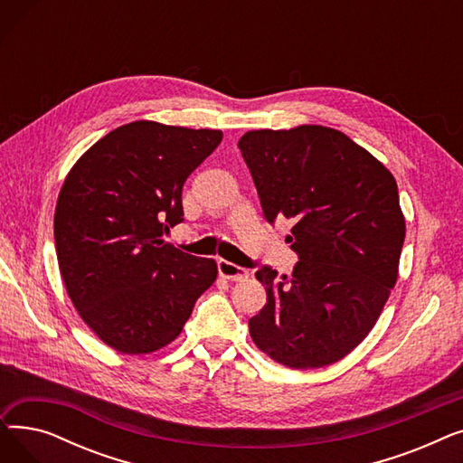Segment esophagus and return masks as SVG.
Segmentation results:
<instances>
[{
	"mask_svg": "<svg viewBox=\"0 0 463 463\" xmlns=\"http://www.w3.org/2000/svg\"><path fill=\"white\" fill-rule=\"evenodd\" d=\"M217 270H219V276L225 279H231V281H244L250 276V270L241 269V266L229 262L225 259L217 260Z\"/></svg>",
	"mask_w": 463,
	"mask_h": 463,
	"instance_id": "obj_1",
	"label": "esophagus"
}]
</instances>
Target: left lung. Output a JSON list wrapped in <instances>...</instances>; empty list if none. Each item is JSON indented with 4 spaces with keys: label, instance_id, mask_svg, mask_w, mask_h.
Listing matches in <instances>:
<instances>
[{
    "label": "left lung",
    "instance_id": "8db88e82",
    "mask_svg": "<svg viewBox=\"0 0 463 463\" xmlns=\"http://www.w3.org/2000/svg\"><path fill=\"white\" fill-rule=\"evenodd\" d=\"M269 223L293 219L300 255L290 276L255 272L264 307L253 344L293 370L347 356L375 326L398 279L405 217L398 185L379 159L325 126L248 131L238 140Z\"/></svg>",
    "mask_w": 463,
    "mask_h": 463
}]
</instances>
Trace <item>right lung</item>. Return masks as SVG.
<instances>
[{"label": "right lung", "mask_w": 463, "mask_h": 463, "mask_svg": "<svg viewBox=\"0 0 463 463\" xmlns=\"http://www.w3.org/2000/svg\"><path fill=\"white\" fill-rule=\"evenodd\" d=\"M222 138L217 129L131 121L97 140L61 185L54 240L67 295L121 354L175 342L217 278L213 259L184 253L161 236L184 222V182Z\"/></svg>", "instance_id": "1"}]
</instances>
